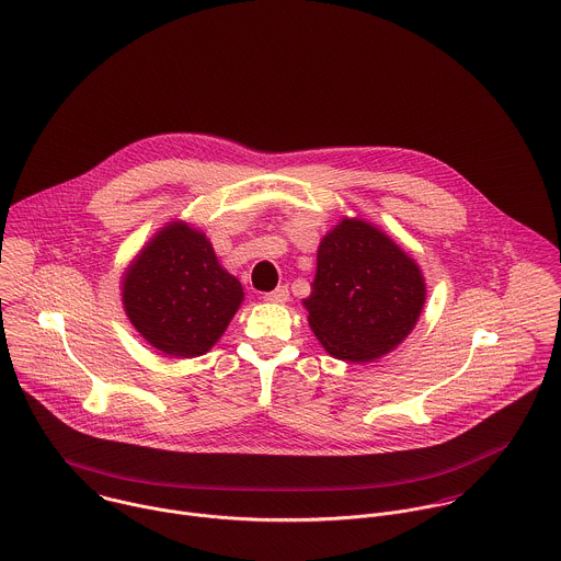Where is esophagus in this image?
I'll use <instances>...</instances> for the list:
<instances>
[{
	"label": "esophagus",
	"instance_id": "34e87169",
	"mask_svg": "<svg viewBox=\"0 0 561 561\" xmlns=\"http://www.w3.org/2000/svg\"><path fill=\"white\" fill-rule=\"evenodd\" d=\"M288 299H290V293H288L286 286H279L273 293L264 295V301H268V304H286Z\"/></svg>",
	"mask_w": 561,
	"mask_h": 561
}]
</instances>
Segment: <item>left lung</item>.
I'll list each match as a JSON object with an SVG mask.
<instances>
[{"instance_id":"8db88e82","label":"left lung","mask_w":561,"mask_h":561,"mask_svg":"<svg viewBox=\"0 0 561 561\" xmlns=\"http://www.w3.org/2000/svg\"><path fill=\"white\" fill-rule=\"evenodd\" d=\"M424 304L422 268L380 227L343 218L321 238L304 308L330 356L363 365L391 354L413 332Z\"/></svg>"}]
</instances>
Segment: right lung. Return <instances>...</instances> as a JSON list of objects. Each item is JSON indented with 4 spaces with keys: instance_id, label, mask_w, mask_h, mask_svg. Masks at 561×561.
I'll return each mask as SVG.
<instances>
[{
    "instance_id": "right-lung-1",
    "label": "right lung",
    "mask_w": 561,
    "mask_h": 561,
    "mask_svg": "<svg viewBox=\"0 0 561 561\" xmlns=\"http://www.w3.org/2000/svg\"><path fill=\"white\" fill-rule=\"evenodd\" d=\"M244 299L209 238L185 220L165 222L122 275V306L139 336L172 358H196L225 334Z\"/></svg>"
}]
</instances>
